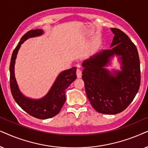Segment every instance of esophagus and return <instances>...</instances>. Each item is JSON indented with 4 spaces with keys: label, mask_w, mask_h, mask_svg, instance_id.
<instances>
[{
    "label": "esophagus",
    "mask_w": 148,
    "mask_h": 148,
    "mask_svg": "<svg viewBox=\"0 0 148 148\" xmlns=\"http://www.w3.org/2000/svg\"><path fill=\"white\" fill-rule=\"evenodd\" d=\"M76 75H77V77L78 78L82 77V71L80 69H77V70H76Z\"/></svg>",
    "instance_id": "obj_1"
}]
</instances>
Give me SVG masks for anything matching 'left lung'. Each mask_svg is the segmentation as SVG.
<instances>
[{"mask_svg":"<svg viewBox=\"0 0 148 148\" xmlns=\"http://www.w3.org/2000/svg\"><path fill=\"white\" fill-rule=\"evenodd\" d=\"M111 30L114 34L112 48L90 57L82 64V78L87 98L96 111L105 114L125 110L135 98L141 82L137 47L121 29ZM114 54L119 56L121 70L112 73L104 67Z\"/></svg>","mask_w":148,"mask_h":148,"instance_id":"8db88e82","label":"left lung"}]
</instances>
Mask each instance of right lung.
Here are the masks:
<instances>
[{
  "instance_id": "right-lung-1",
  "label": "right lung",
  "mask_w": 148,
  "mask_h": 148,
  "mask_svg": "<svg viewBox=\"0 0 148 148\" xmlns=\"http://www.w3.org/2000/svg\"><path fill=\"white\" fill-rule=\"evenodd\" d=\"M43 31L40 29H32L21 37L18 45L13 51L10 63V87L16 103L25 112L38 119H47L56 116L60 112L66 101V90L76 78V67L63 71L57 78L45 97L39 99L26 97L21 93L15 77V63L21 45L27 38L40 36Z\"/></svg>"
}]
</instances>
